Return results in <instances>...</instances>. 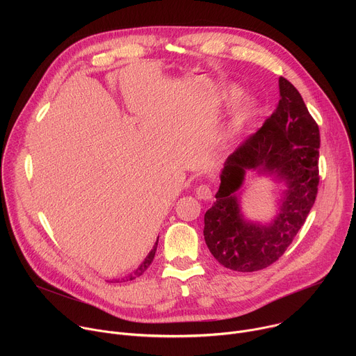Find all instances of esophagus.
<instances>
[{
	"instance_id": "obj_1",
	"label": "esophagus",
	"mask_w": 356,
	"mask_h": 356,
	"mask_svg": "<svg viewBox=\"0 0 356 356\" xmlns=\"http://www.w3.org/2000/svg\"><path fill=\"white\" fill-rule=\"evenodd\" d=\"M195 193H197V195H198L200 198H202V200H211V198H213V190H211V187H210L209 184H201V186H198L197 190H195Z\"/></svg>"
}]
</instances>
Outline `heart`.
I'll return each mask as SVG.
<instances>
[{
    "mask_svg": "<svg viewBox=\"0 0 356 356\" xmlns=\"http://www.w3.org/2000/svg\"><path fill=\"white\" fill-rule=\"evenodd\" d=\"M238 98V92H232V97L231 99L235 101ZM253 110H255V106H253V103H250V101H248V103L242 104L236 113V117H235V122H234V127H241L249 117L250 114L253 113Z\"/></svg>",
    "mask_w": 356,
    "mask_h": 356,
    "instance_id": "1",
    "label": "heart"
}]
</instances>
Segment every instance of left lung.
<instances>
[{"label":"left lung","mask_w":356,"mask_h":356,"mask_svg":"<svg viewBox=\"0 0 356 356\" xmlns=\"http://www.w3.org/2000/svg\"><path fill=\"white\" fill-rule=\"evenodd\" d=\"M280 99L264 125L228 156L213 207L204 216V239L220 265L257 272L279 261L307 220L318 191L320 129L297 88L279 79ZM246 168L277 172L289 188L270 226L245 223L233 193Z\"/></svg>","instance_id":"obj_1"}]
</instances>
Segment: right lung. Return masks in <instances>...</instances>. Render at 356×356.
I'll return each instance as SVG.
<instances>
[{"label": "right lung", "mask_w": 356, "mask_h": 356, "mask_svg": "<svg viewBox=\"0 0 356 356\" xmlns=\"http://www.w3.org/2000/svg\"><path fill=\"white\" fill-rule=\"evenodd\" d=\"M156 248H158V241H156V243H155V246H154V249H152L150 250V253H149V255H147V258L145 259V262L132 273V275H129L128 277H125V279H122L124 282L125 280H134L135 277H139L140 275H143V272L150 266V264L152 262H154V258H155V253H156ZM117 282H120V280H117Z\"/></svg>", "instance_id": "1"}]
</instances>
